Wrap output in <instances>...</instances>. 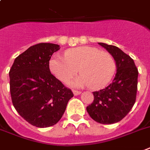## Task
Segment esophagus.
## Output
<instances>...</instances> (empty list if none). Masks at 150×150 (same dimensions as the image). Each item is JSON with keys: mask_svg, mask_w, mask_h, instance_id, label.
<instances>
[{"mask_svg": "<svg viewBox=\"0 0 150 150\" xmlns=\"http://www.w3.org/2000/svg\"><path fill=\"white\" fill-rule=\"evenodd\" d=\"M73 93H74V95H75V96L79 95L80 93H81V91H78V90H73Z\"/></svg>", "mask_w": 150, "mask_h": 150, "instance_id": "esophagus-1", "label": "esophagus"}]
</instances>
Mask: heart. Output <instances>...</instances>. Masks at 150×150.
Segmentation results:
<instances>
[{
  "label": "heart",
  "instance_id": "heart-1",
  "mask_svg": "<svg viewBox=\"0 0 150 150\" xmlns=\"http://www.w3.org/2000/svg\"><path fill=\"white\" fill-rule=\"evenodd\" d=\"M50 69L55 77L67 83L79 71L82 74L69 84L76 87L90 86L93 90L105 87L114 76L116 64L110 53L97 48L83 46L66 51L64 57L54 56Z\"/></svg>",
  "mask_w": 150,
  "mask_h": 150
}]
</instances>
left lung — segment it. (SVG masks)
<instances>
[{
  "label": "left lung",
  "mask_w": 150,
  "mask_h": 150,
  "mask_svg": "<svg viewBox=\"0 0 150 150\" xmlns=\"http://www.w3.org/2000/svg\"><path fill=\"white\" fill-rule=\"evenodd\" d=\"M114 58L116 74L113 82L103 90L93 92V103L86 111L93 120L102 124L117 123L134 105L139 71L133 59L115 45L99 42Z\"/></svg>",
  "instance_id": "1"
}]
</instances>
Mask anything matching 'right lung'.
Instances as JSON below:
<instances>
[{
    "label": "right lung",
    "instance_id": "add662e5",
    "mask_svg": "<svg viewBox=\"0 0 150 150\" xmlns=\"http://www.w3.org/2000/svg\"><path fill=\"white\" fill-rule=\"evenodd\" d=\"M60 45L39 43L15 59L9 71L10 93L16 110L37 127L55 125L74 94L52 75L50 60Z\"/></svg>",
    "mask_w": 150,
    "mask_h": 150
}]
</instances>
